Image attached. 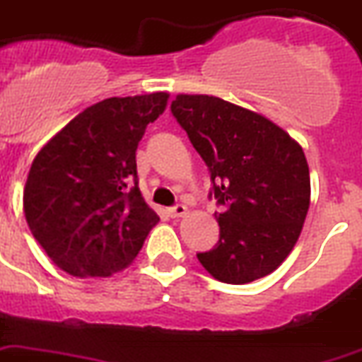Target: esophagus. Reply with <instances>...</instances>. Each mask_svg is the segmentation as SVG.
Instances as JSON below:
<instances>
[{
	"label": "esophagus",
	"mask_w": 362,
	"mask_h": 362,
	"mask_svg": "<svg viewBox=\"0 0 362 362\" xmlns=\"http://www.w3.org/2000/svg\"><path fill=\"white\" fill-rule=\"evenodd\" d=\"M187 214V206L184 204H176V206L169 208V216L171 217H184Z\"/></svg>",
	"instance_id": "34e87169"
}]
</instances>
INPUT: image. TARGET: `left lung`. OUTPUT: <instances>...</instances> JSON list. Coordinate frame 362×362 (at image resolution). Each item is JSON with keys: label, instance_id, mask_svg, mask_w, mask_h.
Listing matches in <instances>:
<instances>
[{"label": "left lung", "instance_id": "left-lung-1", "mask_svg": "<svg viewBox=\"0 0 362 362\" xmlns=\"http://www.w3.org/2000/svg\"><path fill=\"white\" fill-rule=\"evenodd\" d=\"M178 124L210 169L223 210L219 242L197 258L211 277L245 284L275 272L298 242L310 175L298 141L262 115L208 95H178Z\"/></svg>", "mask_w": 362, "mask_h": 362}]
</instances>
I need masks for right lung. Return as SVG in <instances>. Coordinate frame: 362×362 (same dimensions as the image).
<instances>
[{
    "instance_id": "obj_1",
    "label": "right lung",
    "mask_w": 362,
    "mask_h": 362,
    "mask_svg": "<svg viewBox=\"0 0 362 362\" xmlns=\"http://www.w3.org/2000/svg\"><path fill=\"white\" fill-rule=\"evenodd\" d=\"M167 93L90 105L35 156L23 187L31 234L74 277H110L134 262L160 217L137 186L135 151Z\"/></svg>"
}]
</instances>
